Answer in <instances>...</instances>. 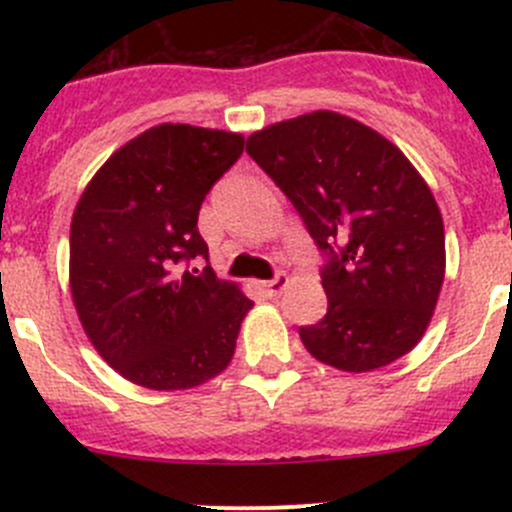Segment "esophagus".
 Listing matches in <instances>:
<instances>
[{
	"label": "esophagus",
	"mask_w": 512,
	"mask_h": 512,
	"mask_svg": "<svg viewBox=\"0 0 512 512\" xmlns=\"http://www.w3.org/2000/svg\"><path fill=\"white\" fill-rule=\"evenodd\" d=\"M285 285H287V275H282L280 272L277 277H272V280H267V282H260L257 287H260L267 297H275V294H280L282 289H285Z\"/></svg>",
	"instance_id": "1"
}]
</instances>
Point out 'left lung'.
Returning a JSON list of instances; mask_svg holds the SVG:
<instances>
[{
	"label": "left lung",
	"instance_id": "obj_1",
	"mask_svg": "<svg viewBox=\"0 0 512 512\" xmlns=\"http://www.w3.org/2000/svg\"><path fill=\"white\" fill-rule=\"evenodd\" d=\"M324 255L327 314L299 327L314 359L379 369L416 347L446 272L441 210L409 158L364 123L314 111L247 138Z\"/></svg>",
	"mask_w": 512,
	"mask_h": 512
}]
</instances>
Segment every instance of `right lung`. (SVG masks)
<instances>
[{"label":"right lung","instance_id":"1","mask_svg":"<svg viewBox=\"0 0 512 512\" xmlns=\"http://www.w3.org/2000/svg\"><path fill=\"white\" fill-rule=\"evenodd\" d=\"M240 133L160 123L118 148L71 220V294L96 352L123 379L193 389L230 364L252 302L205 260V195L242 156Z\"/></svg>","mask_w":512,"mask_h":512}]
</instances>
